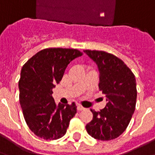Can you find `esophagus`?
Listing matches in <instances>:
<instances>
[{
  "label": "esophagus",
  "mask_w": 155,
  "mask_h": 155,
  "mask_svg": "<svg viewBox=\"0 0 155 155\" xmlns=\"http://www.w3.org/2000/svg\"><path fill=\"white\" fill-rule=\"evenodd\" d=\"M77 110H79V111L84 110V107H82V106H81V104H78V105H77Z\"/></svg>",
  "instance_id": "1"
}]
</instances>
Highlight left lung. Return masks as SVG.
Returning <instances> with one entry per match:
<instances>
[{"mask_svg": "<svg viewBox=\"0 0 155 155\" xmlns=\"http://www.w3.org/2000/svg\"><path fill=\"white\" fill-rule=\"evenodd\" d=\"M84 52L97 64L99 89L107 101L100 112L91 110L93 119L85 128L96 140H114L126 130L135 110L136 80L130 68L114 54L90 50Z\"/></svg>", "mask_w": 155, "mask_h": 155, "instance_id": "1", "label": "left lung"}]
</instances>
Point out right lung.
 I'll use <instances>...</instances> for the list:
<instances>
[{
    "label": "right lung",
    "instance_id": "obj_1",
    "mask_svg": "<svg viewBox=\"0 0 155 155\" xmlns=\"http://www.w3.org/2000/svg\"><path fill=\"white\" fill-rule=\"evenodd\" d=\"M75 49L49 48L25 63L19 81L20 104L27 125L36 136L54 140L64 136L76 105L55 104L53 88L61 82L71 61L82 55Z\"/></svg>",
    "mask_w": 155,
    "mask_h": 155
}]
</instances>
